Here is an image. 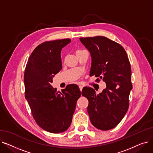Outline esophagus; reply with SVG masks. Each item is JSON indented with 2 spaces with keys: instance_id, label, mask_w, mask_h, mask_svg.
<instances>
[{
  "instance_id": "34e87169",
  "label": "esophagus",
  "mask_w": 153,
  "mask_h": 153,
  "mask_svg": "<svg viewBox=\"0 0 153 153\" xmlns=\"http://www.w3.org/2000/svg\"><path fill=\"white\" fill-rule=\"evenodd\" d=\"M79 89H80V90H81V91H82V88H83V86H82V85H79Z\"/></svg>"
}]
</instances>
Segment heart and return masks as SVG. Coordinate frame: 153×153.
I'll use <instances>...</instances> for the list:
<instances>
[{
    "instance_id": "b5f03b06",
    "label": "heart",
    "mask_w": 153,
    "mask_h": 153,
    "mask_svg": "<svg viewBox=\"0 0 153 153\" xmlns=\"http://www.w3.org/2000/svg\"><path fill=\"white\" fill-rule=\"evenodd\" d=\"M77 51H82V50H77Z\"/></svg>"
}]
</instances>
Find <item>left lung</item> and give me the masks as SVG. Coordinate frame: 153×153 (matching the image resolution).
I'll use <instances>...</instances> for the list:
<instances>
[{"label": "left lung", "instance_id": "obj_1", "mask_svg": "<svg viewBox=\"0 0 153 153\" xmlns=\"http://www.w3.org/2000/svg\"><path fill=\"white\" fill-rule=\"evenodd\" d=\"M79 39L91 55L90 76L99 77L96 81L102 79L107 85L99 94L89 87L82 91L89 100L91 122L100 130H111L122 121L129 107L133 87L130 62L123 46L105 36Z\"/></svg>", "mask_w": 153, "mask_h": 153}]
</instances>
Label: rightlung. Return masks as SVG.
<instances>
[{"mask_svg": "<svg viewBox=\"0 0 153 153\" xmlns=\"http://www.w3.org/2000/svg\"><path fill=\"white\" fill-rule=\"evenodd\" d=\"M71 39L43 42L31 53L24 73L25 96L36 123L46 131L59 133L69 127L81 91L76 84L58 92L51 84L62 69L61 51Z\"/></svg>", "mask_w": 153, "mask_h": 153, "instance_id": "add662e5", "label": "right lung"}]
</instances>
